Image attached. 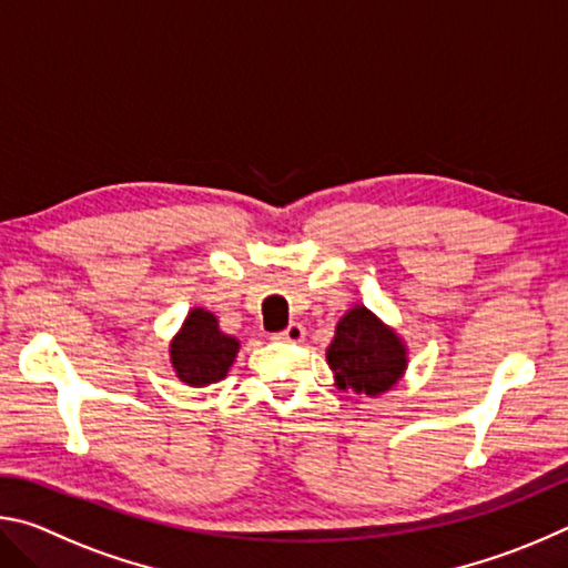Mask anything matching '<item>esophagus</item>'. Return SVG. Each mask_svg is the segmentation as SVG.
<instances>
[{
  "instance_id": "esophagus-1",
  "label": "esophagus",
  "mask_w": 568,
  "mask_h": 568,
  "mask_svg": "<svg viewBox=\"0 0 568 568\" xmlns=\"http://www.w3.org/2000/svg\"><path fill=\"white\" fill-rule=\"evenodd\" d=\"M305 338V328L301 323H291L285 331L275 333V341H285V343H301Z\"/></svg>"
}]
</instances>
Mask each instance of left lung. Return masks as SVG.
Returning <instances> with one entry per match:
<instances>
[{"label": "left lung", "instance_id": "left-lung-1", "mask_svg": "<svg viewBox=\"0 0 568 568\" xmlns=\"http://www.w3.org/2000/svg\"><path fill=\"white\" fill-rule=\"evenodd\" d=\"M328 365L341 390L381 396L408 368V351L398 333L381 323L365 305H355L335 325Z\"/></svg>", "mask_w": 568, "mask_h": 568}]
</instances>
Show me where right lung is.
<instances>
[{
  "label": "right lung",
  "mask_w": 568,
  "mask_h": 568,
  "mask_svg": "<svg viewBox=\"0 0 568 568\" xmlns=\"http://www.w3.org/2000/svg\"><path fill=\"white\" fill-rule=\"evenodd\" d=\"M237 351L240 341L220 331L213 313L205 307H192L170 343V361L182 383L203 388L227 376Z\"/></svg>",
  "instance_id": "add662e5"
}]
</instances>
